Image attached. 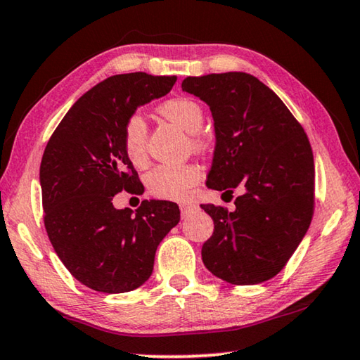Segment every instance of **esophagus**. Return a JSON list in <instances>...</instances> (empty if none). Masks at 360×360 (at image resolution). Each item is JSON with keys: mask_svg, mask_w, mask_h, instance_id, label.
Masks as SVG:
<instances>
[{"mask_svg": "<svg viewBox=\"0 0 360 360\" xmlns=\"http://www.w3.org/2000/svg\"><path fill=\"white\" fill-rule=\"evenodd\" d=\"M197 208V206L192 205V203H181L179 205V210H181V216L186 217L187 214H191V212Z\"/></svg>", "mask_w": 360, "mask_h": 360, "instance_id": "esophagus-1", "label": "esophagus"}]
</instances>
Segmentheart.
I'll return each mask as SVG.
<instances>
[{
	"instance_id": "obj_1",
	"label": "heart",
	"mask_w": 360,
	"mask_h": 360,
	"mask_svg": "<svg viewBox=\"0 0 360 360\" xmlns=\"http://www.w3.org/2000/svg\"><path fill=\"white\" fill-rule=\"evenodd\" d=\"M158 111L178 125L181 130L191 133L193 148L202 146L198 131L203 125L205 114L197 101L191 98H172L163 103ZM146 139H148V129H146L144 119L139 114H131L124 125L122 143L133 165L141 167L146 163V158H148ZM200 178H202L200 167L195 163H186V165H157L148 172L144 181L152 197L182 202L191 195L192 187L197 184Z\"/></svg>"
}]
</instances>
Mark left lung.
I'll use <instances>...</instances> for the list:
<instances>
[{
	"label": "left lung",
	"mask_w": 360,
	"mask_h": 360,
	"mask_svg": "<svg viewBox=\"0 0 360 360\" xmlns=\"http://www.w3.org/2000/svg\"><path fill=\"white\" fill-rule=\"evenodd\" d=\"M181 87L203 100L214 119L206 186L224 193L245 191L233 211L202 205L214 221L202 248L203 264L235 285L268 281L311 224L314 160L307 133L281 98L248 72L186 77Z\"/></svg>",
	"instance_id": "obj_1"
}]
</instances>
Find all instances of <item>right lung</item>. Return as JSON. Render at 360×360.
Wrapping results in <instances>:
<instances>
[{"instance_id": "obj_1", "label": "right lung", "mask_w": 360, "mask_h": 360, "mask_svg": "<svg viewBox=\"0 0 360 360\" xmlns=\"http://www.w3.org/2000/svg\"><path fill=\"white\" fill-rule=\"evenodd\" d=\"M176 76L115 75L84 94L46 146L39 182L49 240L79 283L122 294L143 285L157 246L181 219L179 206L144 200L133 212L114 208L115 193H139L122 133L139 106L167 95Z\"/></svg>"}]
</instances>
